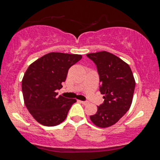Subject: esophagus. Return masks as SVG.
<instances>
[{
    "mask_svg": "<svg viewBox=\"0 0 160 160\" xmlns=\"http://www.w3.org/2000/svg\"><path fill=\"white\" fill-rule=\"evenodd\" d=\"M80 101V103H82V104H84V105L88 104V101Z\"/></svg>",
    "mask_w": 160,
    "mask_h": 160,
    "instance_id": "34e87169",
    "label": "esophagus"
}]
</instances>
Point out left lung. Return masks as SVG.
I'll use <instances>...</instances> for the list:
<instances>
[{"label":"left lung","mask_w":160,"mask_h":160,"mask_svg":"<svg viewBox=\"0 0 160 160\" xmlns=\"http://www.w3.org/2000/svg\"><path fill=\"white\" fill-rule=\"evenodd\" d=\"M99 75L100 92L103 103L90 119L99 128H108L118 122L131 106L136 82L128 64L107 51L88 53Z\"/></svg>","instance_id":"1"}]
</instances>
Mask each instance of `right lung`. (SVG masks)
<instances>
[{"instance_id":"1","label":"right lung","mask_w":160,"mask_h":160,"mask_svg":"<svg viewBox=\"0 0 160 160\" xmlns=\"http://www.w3.org/2000/svg\"><path fill=\"white\" fill-rule=\"evenodd\" d=\"M82 59L79 54L52 52L32 62L24 75L22 92L26 107L37 122L45 126H56L67 117L77 101L57 96L68 69Z\"/></svg>"}]
</instances>
